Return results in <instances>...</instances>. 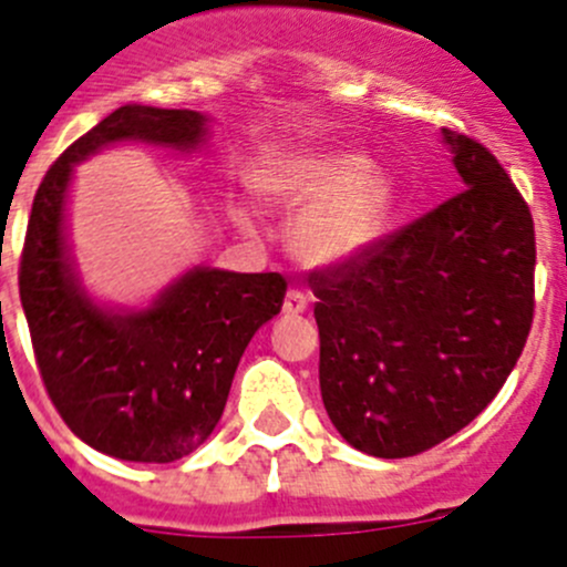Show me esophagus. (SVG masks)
<instances>
[{"mask_svg":"<svg viewBox=\"0 0 567 567\" xmlns=\"http://www.w3.org/2000/svg\"><path fill=\"white\" fill-rule=\"evenodd\" d=\"M307 310V296L301 293V290H288V296H285V305H282V312L285 316H299V312Z\"/></svg>","mask_w":567,"mask_h":567,"instance_id":"obj_1","label":"esophagus"}]
</instances>
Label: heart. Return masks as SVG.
<instances>
[{
	"mask_svg": "<svg viewBox=\"0 0 567 567\" xmlns=\"http://www.w3.org/2000/svg\"><path fill=\"white\" fill-rule=\"evenodd\" d=\"M251 188L274 207H303L290 249L310 266H343L384 235L395 210V183L365 155L343 150H271L257 161ZM238 221L249 227L244 213Z\"/></svg>",
	"mask_w": 567,
	"mask_h": 567,
	"instance_id": "obj_1",
	"label": "heart"
}]
</instances>
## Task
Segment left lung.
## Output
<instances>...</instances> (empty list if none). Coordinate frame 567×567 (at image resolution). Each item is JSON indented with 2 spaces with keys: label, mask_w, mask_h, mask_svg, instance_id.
I'll return each instance as SVG.
<instances>
[{
  "label": "left lung",
  "mask_w": 567,
  "mask_h": 567,
  "mask_svg": "<svg viewBox=\"0 0 567 567\" xmlns=\"http://www.w3.org/2000/svg\"><path fill=\"white\" fill-rule=\"evenodd\" d=\"M457 196L310 274L321 399L349 446L415 457L502 390L535 316V221L502 163L443 130Z\"/></svg>",
  "instance_id": "obj_1"
}]
</instances>
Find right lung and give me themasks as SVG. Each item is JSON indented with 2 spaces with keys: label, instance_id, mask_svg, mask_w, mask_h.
<instances>
[{
  "label": "right lung",
  "instance_id": "obj_1",
  "mask_svg": "<svg viewBox=\"0 0 567 567\" xmlns=\"http://www.w3.org/2000/svg\"><path fill=\"white\" fill-rule=\"evenodd\" d=\"M196 110L124 104L52 163L32 199L19 293L54 410L80 441L130 463H174L216 430L251 334L282 310V274L194 268L146 310H102L71 266L63 233L74 163L115 141L190 152Z\"/></svg>",
  "mask_w": 567,
  "mask_h": 567
}]
</instances>
